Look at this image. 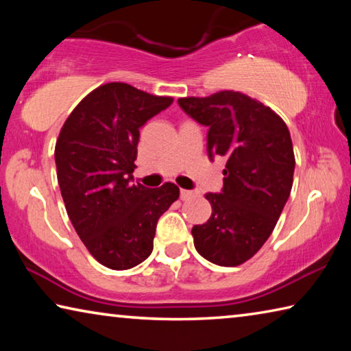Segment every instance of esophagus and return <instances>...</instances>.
Listing matches in <instances>:
<instances>
[{"instance_id": "obj_1", "label": "esophagus", "mask_w": 351, "mask_h": 351, "mask_svg": "<svg viewBox=\"0 0 351 351\" xmlns=\"http://www.w3.org/2000/svg\"><path fill=\"white\" fill-rule=\"evenodd\" d=\"M193 195H195V192H192V190L181 189V199H189V198H192Z\"/></svg>"}]
</instances>
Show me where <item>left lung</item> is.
<instances>
[{"mask_svg":"<svg viewBox=\"0 0 351 351\" xmlns=\"http://www.w3.org/2000/svg\"><path fill=\"white\" fill-rule=\"evenodd\" d=\"M182 111L209 128L207 153L228 159L223 190L206 193L212 215L193 226L195 249L219 266H239L258 252L289 198L295 167L283 119L239 91L178 99Z\"/></svg>","mask_w":351,"mask_h":351,"instance_id":"1","label":"left lung"}]
</instances>
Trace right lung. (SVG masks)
<instances>
[{
    "label": "right lung",
    "instance_id": "add662e5",
    "mask_svg": "<svg viewBox=\"0 0 351 351\" xmlns=\"http://www.w3.org/2000/svg\"><path fill=\"white\" fill-rule=\"evenodd\" d=\"M171 102L128 83H105L75 106L58 134L54 156L68 217L110 269H130L152 254L158 219L180 197L173 182H132L139 128Z\"/></svg>",
    "mask_w": 351,
    "mask_h": 351
}]
</instances>
